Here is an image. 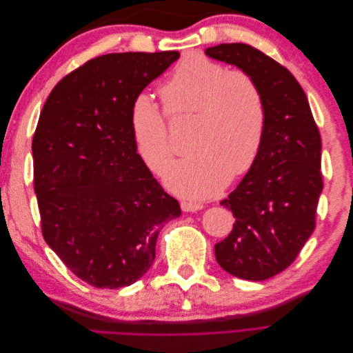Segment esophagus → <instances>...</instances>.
Here are the masks:
<instances>
[{"mask_svg":"<svg viewBox=\"0 0 353 353\" xmlns=\"http://www.w3.org/2000/svg\"><path fill=\"white\" fill-rule=\"evenodd\" d=\"M181 209H183L184 212H197V210L203 209V205H200V203L183 201V203H181Z\"/></svg>","mask_w":353,"mask_h":353,"instance_id":"esophagus-1","label":"esophagus"}]
</instances>
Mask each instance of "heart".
Returning <instances> with one entry per match:
<instances>
[{
	"label": "heart",
	"instance_id": "obj_1",
	"mask_svg": "<svg viewBox=\"0 0 353 353\" xmlns=\"http://www.w3.org/2000/svg\"><path fill=\"white\" fill-rule=\"evenodd\" d=\"M170 116L194 114V153L170 163L163 181L187 199L215 196L230 178L249 172L259 156L266 130L262 90L248 72L228 70L218 61L188 52L160 88ZM131 132L138 156L160 172L174 154L163 112L148 94L131 105Z\"/></svg>",
	"mask_w": 353,
	"mask_h": 353
}]
</instances>
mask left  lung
Masks as SVG:
<instances>
[{
    "instance_id": "obj_1",
    "label": "left lung",
    "mask_w": 353,
    "mask_h": 353,
    "mask_svg": "<svg viewBox=\"0 0 353 353\" xmlns=\"http://www.w3.org/2000/svg\"><path fill=\"white\" fill-rule=\"evenodd\" d=\"M205 54L248 72L266 104V130L254 165L221 201L236 223L215 244L223 271L249 281L280 274L315 230L323 191L321 137L306 94L280 63L248 44H219Z\"/></svg>"
}]
</instances>
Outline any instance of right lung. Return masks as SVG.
<instances>
[{"label": "right lung", "mask_w": 353, "mask_h": 353, "mask_svg": "<svg viewBox=\"0 0 353 353\" xmlns=\"http://www.w3.org/2000/svg\"><path fill=\"white\" fill-rule=\"evenodd\" d=\"M178 51L112 52L63 78L32 141L47 244L94 287L121 288L150 270L165 223L181 215L138 156L131 105Z\"/></svg>", "instance_id": "obj_1"}]
</instances>
